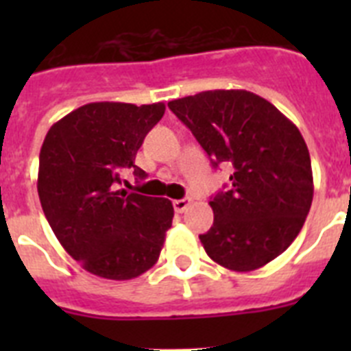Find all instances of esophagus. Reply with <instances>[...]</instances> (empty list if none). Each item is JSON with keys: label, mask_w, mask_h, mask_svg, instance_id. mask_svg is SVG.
<instances>
[{"label": "esophagus", "mask_w": 351, "mask_h": 351, "mask_svg": "<svg viewBox=\"0 0 351 351\" xmlns=\"http://www.w3.org/2000/svg\"><path fill=\"white\" fill-rule=\"evenodd\" d=\"M191 204V198H181V200H173V209L176 213H184L188 206Z\"/></svg>", "instance_id": "obj_1"}]
</instances>
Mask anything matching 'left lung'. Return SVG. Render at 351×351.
Segmentation results:
<instances>
[{
	"mask_svg": "<svg viewBox=\"0 0 351 351\" xmlns=\"http://www.w3.org/2000/svg\"><path fill=\"white\" fill-rule=\"evenodd\" d=\"M210 158L230 163L226 191L210 200L214 223L200 235L207 255L235 272L263 267L299 235L313 202L308 145L262 96L214 89L169 101Z\"/></svg>",
	"mask_w": 351,
	"mask_h": 351,
	"instance_id": "1",
	"label": "left lung"
}]
</instances>
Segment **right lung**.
<instances>
[{
  "label": "right lung",
  "mask_w": 351,
  "mask_h": 351,
  "mask_svg": "<svg viewBox=\"0 0 351 351\" xmlns=\"http://www.w3.org/2000/svg\"><path fill=\"white\" fill-rule=\"evenodd\" d=\"M165 105L96 101L64 116L40 149L38 197L61 246L88 272L125 281L158 262L172 226L169 198L116 191Z\"/></svg>",
  "instance_id": "1"
}]
</instances>
